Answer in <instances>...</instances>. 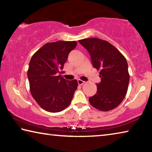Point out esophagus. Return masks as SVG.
Instances as JSON below:
<instances>
[{"mask_svg": "<svg viewBox=\"0 0 152 152\" xmlns=\"http://www.w3.org/2000/svg\"><path fill=\"white\" fill-rule=\"evenodd\" d=\"M78 83L79 85H82V84L85 83V82L83 81V80H80V79H78Z\"/></svg>", "mask_w": 152, "mask_h": 152, "instance_id": "esophagus-1", "label": "esophagus"}]
</instances>
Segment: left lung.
Returning a JSON list of instances; mask_svg holds the SVG:
<instances>
[{"mask_svg":"<svg viewBox=\"0 0 152 152\" xmlns=\"http://www.w3.org/2000/svg\"><path fill=\"white\" fill-rule=\"evenodd\" d=\"M78 42L88 50L92 65L100 71L101 78V82L96 84V93L89 98L90 103L101 111L114 109L127 92L129 74L127 60L115 46L105 40L88 38Z\"/></svg>","mask_w":152,"mask_h":152,"instance_id":"1","label":"left lung"}]
</instances>
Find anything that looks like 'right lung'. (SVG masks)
Listing matches in <instances>:
<instances>
[{
    "label": "right lung",
    "mask_w": 152,
    "mask_h": 152,
    "mask_svg": "<svg viewBox=\"0 0 152 152\" xmlns=\"http://www.w3.org/2000/svg\"><path fill=\"white\" fill-rule=\"evenodd\" d=\"M76 45L75 41L47 43L31 59L27 70L31 94L48 112H60L68 107L78 86L76 80H66L58 75Z\"/></svg>",
    "instance_id": "1"
}]
</instances>
